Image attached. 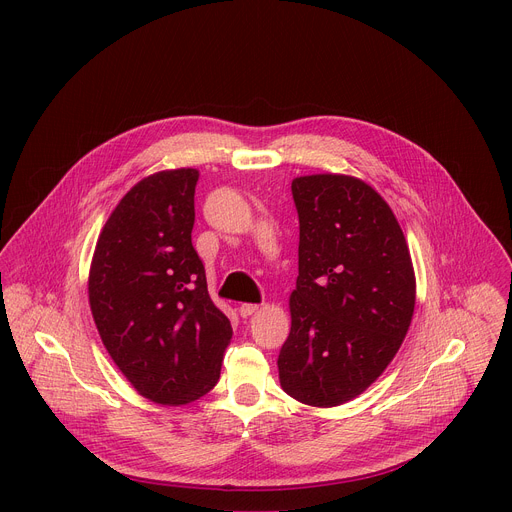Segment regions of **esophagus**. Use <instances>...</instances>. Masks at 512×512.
Masks as SVG:
<instances>
[{
  "instance_id": "34e87169",
  "label": "esophagus",
  "mask_w": 512,
  "mask_h": 512,
  "mask_svg": "<svg viewBox=\"0 0 512 512\" xmlns=\"http://www.w3.org/2000/svg\"><path fill=\"white\" fill-rule=\"evenodd\" d=\"M257 310H259V306H257V304H241L239 314H241L243 318H249V316H253Z\"/></svg>"
}]
</instances>
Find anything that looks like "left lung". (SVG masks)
<instances>
[{"label": "left lung", "mask_w": 512, "mask_h": 512, "mask_svg": "<svg viewBox=\"0 0 512 512\" xmlns=\"http://www.w3.org/2000/svg\"><path fill=\"white\" fill-rule=\"evenodd\" d=\"M300 216L291 330L277 367L281 389L312 407H336L367 391L411 326L415 271L385 198L344 174L291 182Z\"/></svg>", "instance_id": "obj_1"}]
</instances>
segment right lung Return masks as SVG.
Returning a JSON list of instances; mask_svg holds the SVG:
<instances>
[{"label":"right lung","instance_id":"obj_1","mask_svg":"<svg viewBox=\"0 0 512 512\" xmlns=\"http://www.w3.org/2000/svg\"><path fill=\"white\" fill-rule=\"evenodd\" d=\"M198 170L139 180L99 235L89 304L99 336L131 387L160 405H186L221 377L229 318L192 247Z\"/></svg>","mask_w":512,"mask_h":512}]
</instances>
